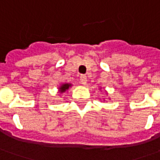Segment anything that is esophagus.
<instances>
[{
  "label": "esophagus",
  "mask_w": 160,
  "mask_h": 160,
  "mask_svg": "<svg viewBox=\"0 0 160 160\" xmlns=\"http://www.w3.org/2000/svg\"><path fill=\"white\" fill-rule=\"evenodd\" d=\"M80 83L82 84V85L85 86L87 84V76L86 75H81L80 77Z\"/></svg>",
  "instance_id": "1"
}]
</instances>
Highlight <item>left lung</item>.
Segmentation results:
<instances>
[{
  "instance_id": "1",
  "label": "left lung",
  "mask_w": 160,
  "mask_h": 160,
  "mask_svg": "<svg viewBox=\"0 0 160 160\" xmlns=\"http://www.w3.org/2000/svg\"><path fill=\"white\" fill-rule=\"evenodd\" d=\"M100 89H102V88H100ZM106 94H107V93H106Z\"/></svg>"
}]
</instances>
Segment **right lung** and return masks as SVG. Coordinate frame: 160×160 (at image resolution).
I'll list each match as a JSON object with an SVG mask.
<instances>
[{"label":"right lung","mask_w":160,"mask_h":160,"mask_svg":"<svg viewBox=\"0 0 160 160\" xmlns=\"http://www.w3.org/2000/svg\"><path fill=\"white\" fill-rule=\"evenodd\" d=\"M72 87V83H63V84L59 85V87H58V93L63 94V93H65V92L69 90Z\"/></svg>","instance_id":"add662e5"}]
</instances>
